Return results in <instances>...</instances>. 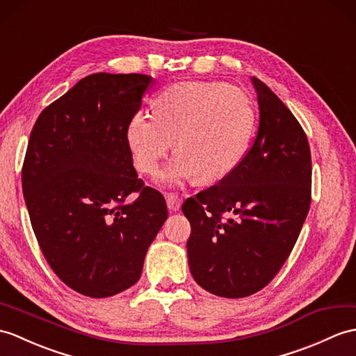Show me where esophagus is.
Returning a JSON list of instances; mask_svg holds the SVG:
<instances>
[{"mask_svg":"<svg viewBox=\"0 0 356 356\" xmlns=\"http://www.w3.org/2000/svg\"><path fill=\"white\" fill-rule=\"evenodd\" d=\"M180 198L175 194H168L167 195V206H168V211L170 212H177L180 209Z\"/></svg>","mask_w":356,"mask_h":356,"instance_id":"34e87169","label":"esophagus"}]
</instances>
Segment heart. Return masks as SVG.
Segmentation results:
<instances>
[{
	"mask_svg": "<svg viewBox=\"0 0 356 356\" xmlns=\"http://www.w3.org/2000/svg\"><path fill=\"white\" fill-rule=\"evenodd\" d=\"M256 126L253 103L236 86L179 81L163 89L154 112H138L127 127L136 168L154 175L172 147L177 153L159 180L179 186L202 176L217 180L234 171L249 152Z\"/></svg>",
	"mask_w": 356,
	"mask_h": 356,
	"instance_id": "1",
	"label": "heart"
}]
</instances>
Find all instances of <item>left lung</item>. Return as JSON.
Segmentation results:
<instances>
[{
    "instance_id": "obj_1",
    "label": "left lung",
    "mask_w": 356,
    "mask_h": 356,
    "mask_svg": "<svg viewBox=\"0 0 356 356\" xmlns=\"http://www.w3.org/2000/svg\"><path fill=\"white\" fill-rule=\"evenodd\" d=\"M259 126L238 167L181 206L195 282L220 297L262 290L282 268L311 204V152L291 111L259 79Z\"/></svg>"
}]
</instances>
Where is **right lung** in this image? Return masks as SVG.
Segmentation results:
<instances>
[{
  "label": "right lung",
  "mask_w": 356,
  "mask_h": 356,
  "mask_svg": "<svg viewBox=\"0 0 356 356\" xmlns=\"http://www.w3.org/2000/svg\"><path fill=\"white\" fill-rule=\"evenodd\" d=\"M153 79L97 72L49 104L31 130L22 191L33 230L59 279L88 297L135 285L168 217L138 179L127 127ZM138 192L129 204L125 198Z\"/></svg>",
  "instance_id": "right-lung-1"
}]
</instances>
